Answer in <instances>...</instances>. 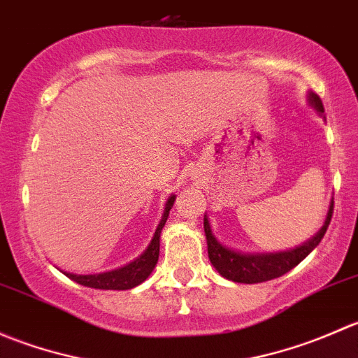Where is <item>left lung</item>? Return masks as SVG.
Listing matches in <instances>:
<instances>
[{"mask_svg": "<svg viewBox=\"0 0 358 358\" xmlns=\"http://www.w3.org/2000/svg\"><path fill=\"white\" fill-rule=\"evenodd\" d=\"M308 102L319 114H322L324 106L322 100L319 99V95L310 92ZM333 208L334 202L331 201L329 211H327L326 222H324L322 229H320L308 243L301 244L299 248L289 249V251L266 252V255H248V252L232 251V249L220 244L218 239L213 236L208 216L204 215V232L206 241H208L209 262H211V265L218 270L220 275L225 277V279L229 280H234V282L258 284L265 282V280L277 279V277L284 275V273H287L289 270L294 268L298 263H301L313 249L319 246L324 234H326L327 227H329L331 218H333Z\"/></svg>", "mask_w": 358, "mask_h": 358, "instance_id": "8db88e82", "label": "left lung"}]
</instances>
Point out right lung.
<instances>
[{"instance_id": "obj_1", "label": "right lung", "mask_w": 358, "mask_h": 358, "mask_svg": "<svg viewBox=\"0 0 358 358\" xmlns=\"http://www.w3.org/2000/svg\"><path fill=\"white\" fill-rule=\"evenodd\" d=\"M176 196H171L166 202L164 213H162V218L159 222L156 234H154L152 241H150L149 248L143 251L142 256L135 259V262L128 263L126 266H121L117 270H112V272H103V273H93V275H76V273L64 272V275H67L69 279H72L74 282L81 284V286L93 287V289H114V291H124L131 289V287L142 284L147 277L152 273L154 266H156L159 259V237H161V230L164 227L166 220H168L169 209L173 208V202H175Z\"/></svg>"}]
</instances>
